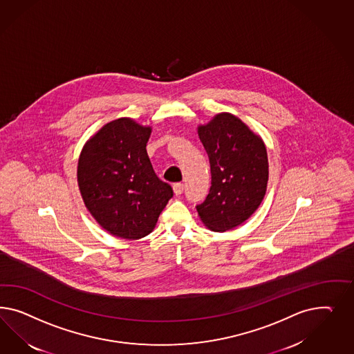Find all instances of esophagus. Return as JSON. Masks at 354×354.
I'll return each mask as SVG.
<instances>
[{"label": "esophagus", "mask_w": 354, "mask_h": 354, "mask_svg": "<svg viewBox=\"0 0 354 354\" xmlns=\"http://www.w3.org/2000/svg\"><path fill=\"white\" fill-rule=\"evenodd\" d=\"M183 191H184V184L183 183H176V184H174V193L175 194H182Z\"/></svg>", "instance_id": "esophagus-1"}]
</instances>
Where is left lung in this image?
Instances as JSON below:
<instances>
[{
    "label": "left lung",
    "instance_id": "1",
    "mask_svg": "<svg viewBox=\"0 0 354 354\" xmlns=\"http://www.w3.org/2000/svg\"><path fill=\"white\" fill-rule=\"evenodd\" d=\"M198 136L210 162L212 187L196 209L205 225L225 232L245 222L262 203L268 151L262 139L230 113L200 126Z\"/></svg>",
    "mask_w": 354,
    "mask_h": 354
}]
</instances>
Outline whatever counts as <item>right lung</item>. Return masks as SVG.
<instances>
[{
  "label": "right lung",
  "mask_w": 354,
  "mask_h": 354,
  "mask_svg": "<svg viewBox=\"0 0 354 354\" xmlns=\"http://www.w3.org/2000/svg\"><path fill=\"white\" fill-rule=\"evenodd\" d=\"M150 132L131 118L109 122L86 141L77 163L86 209L107 232L127 240L149 235L174 194L150 163Z\"/></svg>",
  "instance_id": "obj_1"
}]
</instances>
